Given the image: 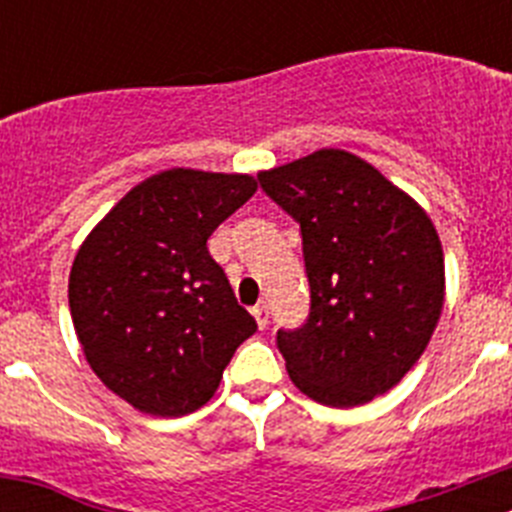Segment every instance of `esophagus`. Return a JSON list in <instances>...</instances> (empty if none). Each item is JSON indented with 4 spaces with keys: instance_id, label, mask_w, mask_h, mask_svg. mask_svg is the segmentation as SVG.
<instances>
[{
    "instance_id": "esophagus-1",
    "label": "esophagus",
    "mask_w": 512,
    "mask_h": 512,
    "mask_svg": "<svg viewBox=\"0 0 512 512\" xmlns=\"http://www.w3.org/2000/svg\"><path fill=\"white\" fill-rule=\"evenodd\" d=\"M251 312H253V318H256V323H259V328L264 330L266 325H269V305H266V302H259Z\"/></svg>"
}]
</instances>
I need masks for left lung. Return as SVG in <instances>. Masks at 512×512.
I'll return each mask as SVG.
<instances>
[{"label":"left lung","instance_id":"8db88e82","mask_svg":"<svg viewBox=\"0 0 512 512\" xmlns=\"http://www.w3.org/2000/svg\"><path fill=\"white\" fill-rule=\"evenodd\" d=\"M300 223L310 315L277 330L292 382L320 405L356 408L392 390L425 351L443 307V251L423 207L372 164L323 148L261 171Z\"/></svg>","mask_w":512,"mask_h":512}]
</instances>
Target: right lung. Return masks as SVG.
Returning a JSON list of instances; mask_svg holds the SVG:
<instances>
[{
  "label": "right lung",
  "instance_id": "right-lung-1",
  "mask_svg": "<svg viewBox=\"0 0 512 512\" xmlns=\"http://www.w3.org/2000/svg\"><path fill=\"white\" fill-rule=\"evenodd\" d=\"M256 192L248 174L169 169L130 189L76 253L69 307L92 372L135 410H200L256 333L207 238Z\"/></svg>",
  "mask_w": 512,
  "mask_h": 512
}]
</instances>
